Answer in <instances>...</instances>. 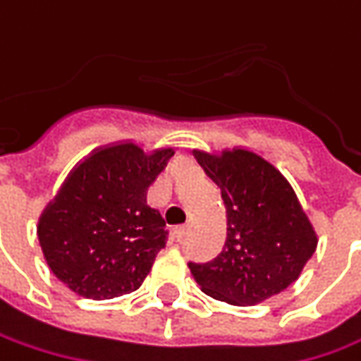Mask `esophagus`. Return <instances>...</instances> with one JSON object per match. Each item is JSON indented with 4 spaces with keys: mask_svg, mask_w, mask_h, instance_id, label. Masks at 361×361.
I'll return each instance as SVG.
<instances>
[{
    "mask_svg": "<svg viewBox=\"0 0 361 361\" xmlns=\"http://www.w3.org/2000/svg\"><path fill=\"white\" fill-rule=\"evenodd\" d=\"M185 235H187V225H180V227H176V229H174V237H176L178 241H180Z\"/></svg>",
    "mask_w": 361,
    "mask_h": 361,
    "instance_id": "obj_1",
    "label": "esophagus"
}]
</instances>
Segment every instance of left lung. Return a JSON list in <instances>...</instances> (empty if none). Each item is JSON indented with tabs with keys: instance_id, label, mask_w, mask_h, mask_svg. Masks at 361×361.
Listing matches in <instances>:
<instances>
[{
	"instance_id": "obj_1",
	"label": "left lung",
	"mask_w": 361,
	"mask_h": 361,
	"mask_svg": "<svg viewBox=\"0 0 361 361\" xmlns=\"http://www.w3.org/2000/svg\"><path fill=\"white\" fill-rule=\"evenodd\" d=\"M221 188L227 213L225 247L209 263H188L201 289L231 305H255L285 291L317 247L295 190L271 162L233 148L192 152Z\"/></svg>"
}]
</instances>
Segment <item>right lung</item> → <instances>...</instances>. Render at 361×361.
Instances as JSON below:
<instances>
[{
	"label": "right lung",
	"instance_id": "obj_1",
	"mask_svg": "<svg viewBox=\"0 0 361 361\" xmlns=\"http://www.w3.org/2000/svg\"><path fill=\"white\" fill-rule=\"evenodd\" d=\"M173 154L120 142L96 148L68 174L39 216L37 239L51 273L74 293L102 301L142 285L169 235L146 190Z\"/></svg>",
	"mask_w": 361,
	"mask_h": 361
}]
</instances>
